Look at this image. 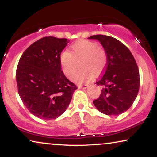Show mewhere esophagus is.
Returning a JSON list of instances; mask_svg holds the SVG:
<instances>
[{"mask_svg":"<svg viewBox=\"0 0 157 157\" xmlns=\"http://www.w3.org/2000/svg\"><path fill=\"white\" fill-rule=\"evenodd\" d=\"M88 87V84H84L83 86L82 85H78V89H86V88Z\"/></svg>","mask_w":157,"mask_h":157,"instance_id":"esophagus-1","label":"esophagus"}]
</instances>
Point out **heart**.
<instances>
[{"label":"heart","instance_id":"1","mask_svg":"<svg viewBox=\"0 0 157 157\" xmlns=\"http://www.w3.org/2000/svg\"><path fill=\"white\" fill-rule=\"evenodd\" d=\"M72 52L64 51L60 57L63 73L66 76L72 77L78 61H82L79 70L73 76L76 82L89 81L94 76V72L99 74L106 63V54L96 42L88 40H78L72 45Z\"/></svg>","mask_w":157,"mask_h":157}]
</instances>
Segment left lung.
I'll return each mask as SVG.
<instances>
[{
    "instance_id": "obj_1",
    "label": "left lung",
    "mask_w": 157,
    "mask_h": 157,
    "mask_svg": "<svg viewBox=\"0 0 157 157\" xmlns=\"http://www.w3.org/2000/svg\"><path fill=\"white\" fill-rule=\"evenodd\" d=\"M89 39L98 40L104 47L107 63L96 83L102 86L101 93L93 103L100 112L119 115L130 108L139 89V71L132 53L119 40L105 35H94Z\"/></svg>"
}]
</instances>
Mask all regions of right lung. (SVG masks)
<instances>
[{
  "label": "right lung",
  "instance_id": "obj_1",
  "mask_svg": "<svg viewBox=\"0 0 157 157\" xmlns=\"http://www.w3.org/2000/svg\"><path fill=\"white\" fill-rule=\"evenodd\" d=\"M69 40L46 36L32 44L16 69L18 91L30 112L41 119H55L67 109L76 86L61 70V51Z\"/></svg>",
  "mask_w": 157,
  "mask_h": 157
}]
</instances>
